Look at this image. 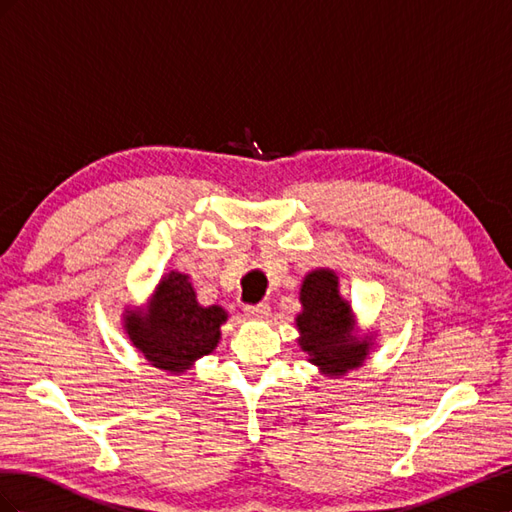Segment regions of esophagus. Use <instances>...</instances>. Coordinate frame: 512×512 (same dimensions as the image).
Returning <instances> with one entry per match:
<instances>
[{
  "label": "esophagus",
  "mask_w": 512,
  "mask_h": 512,
  "mask_svg": "<svg viewBox=\"0 0 512 512\" xmlns=\"http://www.w3.org/2000/svg\"><path fill=\"white\" fill-rule=\"evenodd\" d=\"M245 316H247V318H254V320L267 318V316H269V305H267V303L247 305V307H245Z\"/></svg>",
  "instance_id": "1"
}]
</instances>
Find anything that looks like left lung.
Returning <instances> with one entry per match:
<instances>
[{
    "label": "left lung",
    "instance_id": "1",
    "mask_svg": "<svg viewBox=\"0 0 512 512\" xmlns=\"http://www.w3.org/2000/svg\"><path fill=\"white\" fill-rule=\"evenodd\" d=\"M299 301L301 312L294 318L297 342L307 361L324 376L339 378L369 359L376 333L359 335V322L339 292V277L333 269L309 271L303 277Z\"/></svg>",
    "mask_w": 512,
    "mask_h": 512
}]
</instances>
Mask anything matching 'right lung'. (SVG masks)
I'll use <instances>...</instances> for the list:
<instances>
[{"mask_svg": "<svg viewBox=\"0 0 512 512\" xmlns=\"http://www.w3.org/2000/svg\"><path fill=\"white\" fill-rule=\"evenodd\" d=\"M121 320L130 344L151 367L181 376L218 348L228 312L222 305H200L190 275L168 271L147 305H128Z\"/></svg>", "mask_w": 512, "mask_h": 512, "instance_id": "obj_1", "label": "right lung"}]
</instances>
